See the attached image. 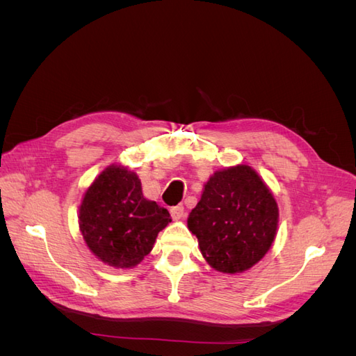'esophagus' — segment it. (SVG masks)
Masks as SVG:
<instances>
[{"label":"esophagus","instance_id":"obj_1","mask_svg":"<svg viewBox=\"0 0 356 356\" xmlns=\"http://www.w3.org/2000/svg\"><path fill=\"white\" fill-rule=\"evenodd\" d=\"M170 215H172V218H174V220H182V218H184V215H186L184 207H182V204H177V207L170 209Z\"/></svg>","mask_w":356,"mask_h":356}]
</instances>
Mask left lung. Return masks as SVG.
I'll list each match as a JSON object with an SVG mask.
<instances>
[{
  "label": "left lung",
  "instance_id": "8db88e82",
  "mask_svg": "<svg viewBox=\"0 0 356 356\" xmlns=\"http://www.w3.org/2000/svg\"><path fill=\"white\" fill-rule=\"evenodd\" d=\"M277 221V203L266 182L252 168L236 165L213 172L187 224L208 264L234 275L270 250Z\"/></svg>",
  "mask_w": 356,
  "mask_h": 356
}]
</instances>
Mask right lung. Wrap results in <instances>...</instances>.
I'll return each mask as SVG.
<instances>
[{"instance_id":"1","label":"right lung","mask_w":356,"mask_h":356,"mask_svg":"<svg viewBox=\"0 0 356 356\" xmlns=\"http://www.w3.org/2000/svg\"><path fill=\"white\" fill-rule=\"evenodd\" d=\"M170 221L168 209L147 200L141 179L122 165L101 172L86 190L79 213L86 245L102 263L115 268L141 263Z\"/></svg>"}]
</instances>
